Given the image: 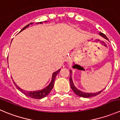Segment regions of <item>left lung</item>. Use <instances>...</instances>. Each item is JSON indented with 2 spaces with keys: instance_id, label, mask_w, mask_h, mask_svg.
I'll use <instances>...</instances> for the list:
<instances>
[{
  "instance_id": "1",
  "label": "left lung",
  "mask_w": 120,
  "mask_h": 120,
  "mask_svg": "<svg viewBox=\"0 0 120 120\" xmlns=\"http://www.w3.org/2000/svg\"><path fill=\"white\" fill-rule=\"evenodd\" d=\"M99 34L103 38H104L106 40H108V38L106 37V35L102 33L101 32H100L99 33ZM71 74H72V71L71 70H70V87H71V89L73 90V92L75 93V94H76L77 95L79 96V97H83V98H90V97H95V96L97 95L98 94H100L103 90H101V91L98 92H96V93H86V92H84L80 91V90L77 89L75 85H74V83L73 82L72 80V78H71Z\"/></svg>"
}]
</instances>
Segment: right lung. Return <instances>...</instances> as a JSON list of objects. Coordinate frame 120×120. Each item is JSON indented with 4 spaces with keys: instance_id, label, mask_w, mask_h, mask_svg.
I'll return each mask as SVG.
<instances>
[{
    "instance_id": "right-lung-1",
    "label": "right lung",
    "mask_w": 120,
    "mask_h": 120,
    "mask_svg": "<svg viewBox=\"0 0 120 120\" xmlns=\"http://www.w3.org/2000/svg\"><path fill=\"white\" fill-rule=\"evenodd\" d=\"M45 22H46V21H45ZM42 22H38L37 23H42ZM32 24V23H30V24L27 25L26 26H25L22 30H21L20 32H21L22 31L24 30L25 29H26V28L30 26V25ZM60 71V69L58 70L57 71H55L52 73V79H51V81L50 82V83L49 84V85L47 86V87H45V88H44L42 90H37V91H26V90H24L23 89H22L21 88H20L18 86V85H16V84L14 82V81L13 80V83H15V85L16 86V88L18 89L21 92L22 94H23L24 95H25L27 97H30L31 98H34V99H42V98H44V97H47V96L50 94V92H51V89H52L54 86V80L55 79H56V77L57 75L59 73V71Z\"/></svg>"
}]
</instances>
